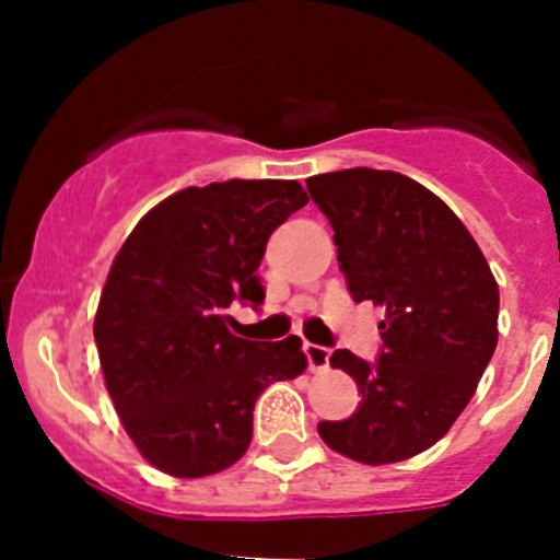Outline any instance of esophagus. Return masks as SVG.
Returning <instances> with one entry per match:
<instances>
[{
    "label": "esophagus",
    "instance_id": "esophagus-1",
    "mask_svg": "<svg viewBox=\"0 0 560 560\" xmlns=\"http://www.w3.org/2000/svg\"><path fill=\"white\" fill-rule=\"evenodd\" d=\"M306 358H308V369L325 371L327 365H330V349L319 347V343H306Z\"/></svg>",
    "mask_w": 560,
    "mask_h": 560
}]
</instances>
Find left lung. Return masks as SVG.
<instances>
[{"label": "left lung", "mask_w": 560, "mask_h": 560, "mask_svg": "<svg viewBox=\"0 0 560 560\" xmlns=\"http://www.w3.org/2000/svg\"><path fill=\"white\" fill-rule=\"evenodd\" d=\"M306 186L352 298L385 306L376 363L349 349L330 358L363 395L358 411L316 431L365 466L420 455L453 428L493 358L499 284L447 202L409 175L352 167Z\"/></svg>", "instance_id": "obj_1"}]
</instances>
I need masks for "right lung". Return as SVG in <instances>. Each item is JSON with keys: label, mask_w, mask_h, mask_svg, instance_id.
Listing matches in <instances>:
<instances>
[{"label": "right lung", "mask_w": 560, "mask_h": 560, "mask_svg": "<svg viewBox=\"0 0 560 560\" xmlns=\"http://www.w3.org/2000/svg\"><path fill=\"white\" fill-rule=\"evenodd\" d=\"M306 202L298 180L189 186L151 208L118 248L94 341L124 431L160 471L197 479L233 466L262 389L306 371L301 338L246 341L228 314L235 301H265V244Z\"/></svg>", "instance_id": "obj_1"}]
</instances>
